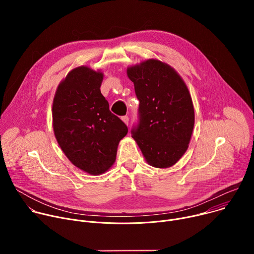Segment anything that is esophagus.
Instances as JSON below:
<instances>
[{
  "instance_id": "1",
  "label": "esophagus",
  "mask_w": 254,
  "mask_h": 254,
  "mask_svg": "<svg viewBox=\"0 0 254 254\" xmlns=\"http://www.w3.org/2000/svg\"><path fill=\"white\" fill-rule=\"evenodd\" d=\"M122 121H123L127 126L128 125V117H127V116H126V117H123V118H122Z\"/></svg>"
}]
</instances>
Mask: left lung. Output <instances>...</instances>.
Returning a JSON list of instances; mask_svg holds the SVG:
<instances>
[{"mask_svg": "<svg viewBox=\"0 0 254 254\" xmlns=\"http://www.w3.org/2000/svg\"><path fill=\"white\" fill-rule=\"evenodd\" d=\"M127 74L139 100V124L132 137L150 166L170 168L186 153L192 136L190 91L178 72L158 59L128 66Z\"/></svg>", "mask_w": 254, "mask_h": 254, "instance_id": "obj_1", "label": "left lung"}]
</instances>
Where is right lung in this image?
I'll return each mask as SVG.
<instances>
[{
  "instance_id": "add662e5",
  "label": "right lung",
  "mask_w": 254,
  "mask_h": 254,
  "mask_svg": "<svg viewBox=\"0 0 254 254\" xmlns=\"http://www.w3.org/2000/svg\"><path fill=\"white\" fill-rule=\"evenodd\" d=\"M102 80L100 70L83 65L72 69L59 83L52 104L59 147L75 167L93 176L113 167L119 143L127 133L100 92Z\"/></svg>"
}]
</instances>
